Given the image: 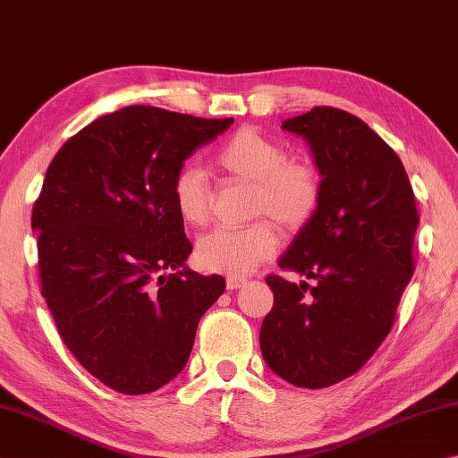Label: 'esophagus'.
Returning a JSON list of instances; mask_svg holds the SVG:
<instances>
[{"instance_id": "34e87169", "label": "esophagus", "mask_w": 458, "mask_h": 458, "mask_svg": "<svg viewBox=\"0 0 458 458\" xmlns=\"http://www.w3.org/2000/svg\"><path fill=\"white\" fill-rule=\"evenodd\" d=\"M245 285V279L243 277H233V276H229L227 277V290H239V287H243Z\"/></svg>"}]
</instances>
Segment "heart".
<instances>
[{
    "label": "heart",
    "instance_id": "obj_1",
    "mask_svg": "<svg viewBox=\"0 0 458 458\" xmlns=\"http://www.w3.org/2000/svg\"><path fill=\"white\" fill-rule=\"evenodd\" d=\"M216 171L251 184L250 215L267 216L284 231H298L316 215L322 200V174L293 160L284 144L258 128L243 126L213 155ZM173 205L182 223L203 227L213 213V191L197 168H182L171 184ZM277 247L274 225L258 221L243 229H216L197 243V263L207 271L247 276Z\"/></svg>",
    "mask_w": 458,
    "mask_h": 458
}]
</instances>
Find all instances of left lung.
I'll return each instance as SVG.
<instances>
[{
	"label": "left lung",
	"instance_id": "8db88e82",
	"mask_svg": "<svg viewBox=\"0 0 458 458\" xmlns=\"http://www.w3.org/2000/svg\"><path fill=\"white\" fill-rule=\"evenodd\" d=\"M314 152L322 179L316 215L269 276L274 308L259 344L266 364L300 388H327L356 374L394 326L414 274L419 208L403 160L364 120L316 106L284 120Z\"/></svg>",
	"mask_w": 458,
	"mask_h": 458
}]
</instances>
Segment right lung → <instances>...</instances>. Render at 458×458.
Instances as JSON below:
<instances>
[{
    "mask_svg": "<svg viewBox=\"0 0 458 458\" xmlns=\"http://www.w3.org/2000/svg\"><path fill=\"white\" fill-rule=\"evenodd\" d=\"M233 118L157 106L100 116L64 142L31 211L42 295L66 344L120 394H148L179 374L221 276L184 267L192 245L171 184Z\"/></svg>",
    "mask_w": 458,
    "mask_h": 458,
    "instance_id": "1",
    "label": "right lung"
}]
</instances>
